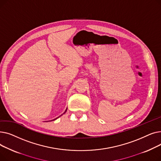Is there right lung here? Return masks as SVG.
<instances>
[{"instance_id":"1","label":"right lung","mask_w":161,"mask_h":161,"mask_svg":"<svg viewBox=\"0 0 161 161\" xmlns=\"http://www.w3.org/2000/svg\"><path fill=\"white\" fill-rule=\"evenodd\" d=\"M66 110H67V108H66V110H65V112H64V113H65V112H66ZM62 115H63V114H62ZM61 115H60V116H61ZM60 116H59V117H60ZM57 117V118H56V119H53V120H52V121H54V120H55V119H57V118H58V117Z\"/></svg>"}]
</instances>
